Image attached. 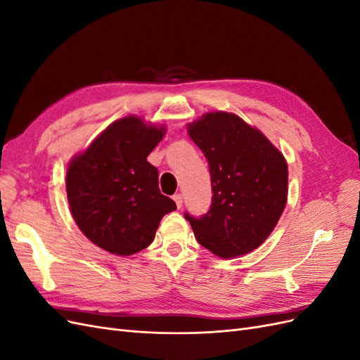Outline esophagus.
Here are the masks:
<instances>
[{
    "label": "esophagus",
    "mask_w": 360,
    "mask_h": 360,
    "mask_svg": "<svg viewBox=\"0 0 360 360\" xmlns=\"http://www.w3.org/2000/svg\"><path fill=\"white\" fill-rule=\"evenodd\" d=\"M172 200L176 201L177 209H181V205H183V197H181V193H176V195H174Z\"/></svg>",
    "instance_id": "34e87169"
}]
</instances>
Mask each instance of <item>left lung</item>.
I'll return each mask as SVG.
<instances>
[{
  "label": "left lung",
  "instance_id": "8db88e82",
  "mask_svg": "<svg viewBox=\"0 0 360 360\" xmlns=\"http://www.w3.org/2000/svg\"><path fill=\"white\" fill-rule=\"evenodd\" d=\"M188 134L210 168L212 205L200 217L184 213L200 245L233 258L257 249L285 209V158L258 129L231 112H209Z\"/></svg>",
  "mask_w": 360,
  "mask_h": 360
}]
</instances>
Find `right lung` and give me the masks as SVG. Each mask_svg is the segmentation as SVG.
I'll use <instances>...</instances> for the list:
<instances>
[{
  "label": "right lung",
  "instance_id": "1",
  "mask_svg": "<svg viewBox=\"0 0 360 360\" xmlns=\"http://www.w3.org/2000/svg\"><path fill=\"white\" fill-rule=\"evenodd\" d=\"M165 127L135 115L108 126L66 174V191L76 225L94 245L115 255H132L155 240L163 216L177 209L159 191V172L147 156Z\"/></svg>",
  "mask_w": 360,
  "mask_h": 360
}]
</instances>
